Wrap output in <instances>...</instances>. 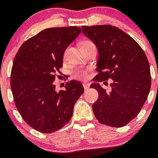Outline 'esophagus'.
I'll return each instance as SVG.
<instances>
[{"instance_id":"esophagus-1","label":"esophagus","mask_w":158,"mask_h":158,"mask_svg":"<svg viewBox=\"0 0 158 158\" xmlns=\"http://www.w3.org/2000/svg\"><path fill=\"white\" fill-rule=\"evenodd\" d=\"M89 86H90V85H89V83H84L83 84V87H84V89H85V90L89 89Z\"/></svg>"}]
</instances>
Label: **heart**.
Segmentation results:
<instances>
[{"label": "heart", "instance_id": "heart-1", "mask_svg": "<svg viewBox=\"0 0 158 158\" xmlns=\"http://www.w3.org/2000/svg\"><path fill=\"white\" fill-rule=\"evenodd\" d=\"M89 41L84 42L83 43H89ZM89 76V71L88 69H76V70L73 72V77L74 78H77V79H86Z\"/></svg>", "mask_w": 158, "mask_h": 158}]
</instances>
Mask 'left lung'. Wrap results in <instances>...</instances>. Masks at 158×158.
Listing matches in <instances>:
<instances>
[{
  "label": "left lung",
  "mask_w": 158,
  "mask_h": 158,
  "mask_svg": "<svg viewBox=\"0 0 158 158\" xmlns=\"http://www.w3.org/2000/svg\"><path fill=\"white\" fill-rule=\"evenodd\" d=\"M81 28L98 49L99 73L94 81H113L109 92L97 82L91 85L90 88L99 93L93 104V113L100 123L122 127L138 115L150 93L151 76L147 58L138 43L118 27L95 25Z\"/></svg>",
  "instance_id": "obj_1"
}]
</instances>
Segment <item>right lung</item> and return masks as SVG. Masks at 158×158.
Masks as SVG:
<instances>
[{
  "instance_id": "obj_1",
  "label": "right lung",
  "mask_w": 158,
  "mask_h": 158,
  "mask_svg": "<svg viewBox=\"0 0 158 158\" xmlns=\"http://www.w3.org/2000/svg\"><path fill=\"white\" fill-rule=\"evenodd\" d=\"M80 27H51L30 38L19 47L11 72L14 102L23 120L42 133H52L70 120L83 93L79 81L55 90V73L62 67L65 49L80 34Z\"/></svg>"
}]
</instances>
